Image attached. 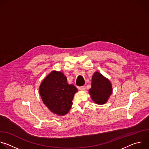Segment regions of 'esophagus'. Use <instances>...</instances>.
I'll return each instance as SVG.
<instances>
[{"mask_svg": "<svg viewBox=\"0 0 149 149\" xmlns=\"http://www.w3.org/2000/svg\"><path fill=\"white\" fill-rule=\"evenodd\" d=\"M79 90H81V91H84L85 90H86V87H85V86L80 87H79Z\"/></svg>", "mask_w": 149, "mask_h": 149, "instance_id": "34e87169", "label": "esophagus"}]
</instances>
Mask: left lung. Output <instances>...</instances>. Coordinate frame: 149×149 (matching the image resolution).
I'll return each mask as SVG.
<instances>
[{
  "instance_id": "8db88e82",
  "label": "left lung",
  "mask_w": 149,
  "mask_h": 149,
  "mask_svg": "<svg viewBox=\"0 0 149 149\" xmlns=\"http://www.w3.org/2000/svg\"><path fill=\"white\" fill-rule=\"evenodd\" d=\"M113 92L112 84L110 80L96 71L92 76L91 88L89 94L93 101L99 105L105 104Z\"/></svg>"
}]
</instances>
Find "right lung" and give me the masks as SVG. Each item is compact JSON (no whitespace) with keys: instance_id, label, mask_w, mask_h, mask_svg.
I'll use <instances>...</instances> for the list:
<instances>
[{"instance_id":"1","label":"right lung","mask_w":149,"mask_h":149,"mask_svg":"<svg viewBox=\"0 0 149 149\" xmlns=\"http://www.w3.org/2000/svg\"><path fill=\"white\" fill-rule=\"evenodd\" d=\"M39 94L44 104L54 114L65 116L70 110L78 89L67 82L63 72L52 71L42 81Z\"/></svg>"}]
</instances>
